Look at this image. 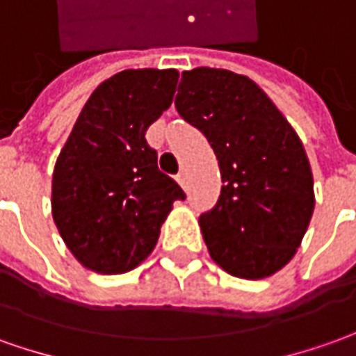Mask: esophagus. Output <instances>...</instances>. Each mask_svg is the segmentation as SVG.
Returning a JSON list of instances; mask_svg holds the SVG:
<instances>
[{"label":"esophagus","instance_id":"1","mask_svg":"<svg viewBox=\"0 0 356 356\" xmlns=\"http://www.w3.org/2000/svg\"><path fill=\"white\" fill-rule=\"evenodd\" d=\"M177 183L183 188H187V173H185V171H181V173L177 175Z\"/></svg>","mask_w":356,"mask_h":356}]
</instances>
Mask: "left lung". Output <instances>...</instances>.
<instances>
[{
  "instance_id": "left-lung-1",
  "label": "left lung",
  "mask_w": 356,
  "mask_h": 356,
  "mask_svg": "<svg viewBox=\"0 0 356 356\" xmlns=\"http://www.w3.org/2000/svg\"><path fill=\"white\" fill-rule=\"evenodd\" d=\"M177 91V113L207 136L224 183L198 218L210 257L239 279L275 275L294 257L316 204L298 134L248 76L195 67Z\"/></svg>"
}]
</instances>
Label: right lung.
<instances>
[{
    "instance_id": "1",
    "label": "right lung",
    "mask_w": 356,
    "mask_h": 356,
    "mask_svg": "<svg viewBox=\"0 0 356 356\" xmlns=\"http://www.w3.org/2000/svg\"><path fill=\"white\" fill-rule=\"evenodd\" d=\"M177 70H124L87 99L52 175V216L83 267L120 275L154 251L185 193L158 168L146 130L169 108Z\"/></svg>"
}]
</instances>
